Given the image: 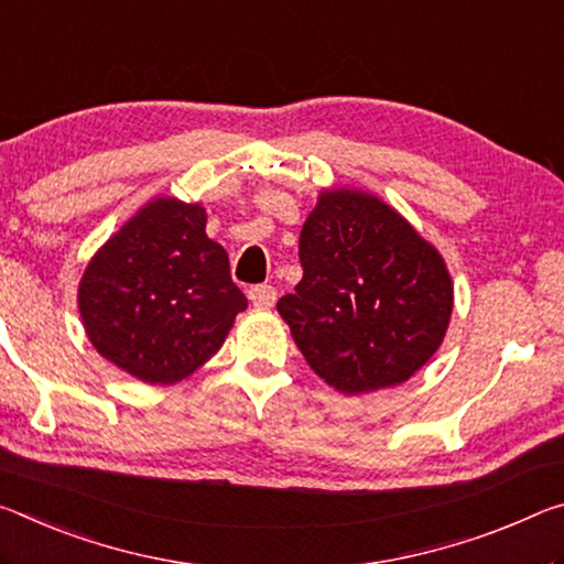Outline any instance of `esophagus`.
<instances>
[{"label":"esophagus","mask_w":564,"mask_h":564,"mask_svg":"<svg viewBox=\"0 0 564 564\" xmlns=\"http://www.w3.org/2000/svg\"><path fill=\"white\" fill-rule=\"evenodd\" d=\"M248 299L253 303L256 308H273L275 299H279V291L273 289V285H253V289L248 291Z\"/></svg>","instance_id":"1"}]
</instances>
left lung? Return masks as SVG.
I'll return each mask as SVG.
<instances>
[{
	"label": "left lung",
	"instance_id": "left-lung-1",
	"mask_svg": "<svg viewBox=\"0 0 564 564\" xmlns=\"http://www.w3.org/2000/svg\"><path fill=\"white\" fill-rule=\"evenodd\" d=\"M303 279L279 301L303 359L341 394L409 381L442 346L454 283L440 250L356 187H326L299 238Z\"/></svg>",
	"mask_w": 564,
	"mask_h": 564
}]
</instances>
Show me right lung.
I'll return each instance as SVG.
<instances>
[{
    "mask_svg": "<svg viewBox=\"0 0 564 564\" xmlns=\"http://www.w3.org/2000/svg\"><path fill=\"white\" fill-rule=\"evenodd\" d=\"M205 208L160 195L89 258L77 308L95 351L145 383L183 381L216 356L246 311Z\"/></svg>",
    "mask_w": 564,
    "mask_h": 564,
    "instance_id": "right-lung-1",
    "label": "right lung"
}]
</instances>
